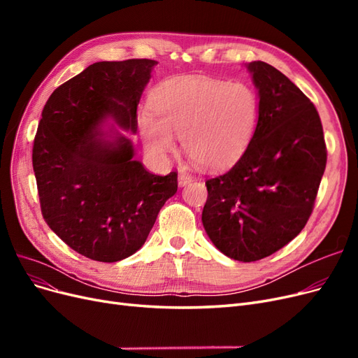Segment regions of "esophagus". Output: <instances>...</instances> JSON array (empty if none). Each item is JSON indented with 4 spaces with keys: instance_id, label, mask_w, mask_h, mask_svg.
<instances>
[{
    "instance_id": "1",
    "label": "esophagus",
    "mask_w": 358,
    "mask_h": 358,
    "mask_svg": "<svg viewBox=\"0 0 358 358\" xmlns=\"http://www.w3.org/2000/svg\"><path fill=\"white\" fill-rule=\"evenodd\" d=\"M192 180V176L191 175H188V173H183V171H180L179 173V176H178V182H179V185L180 187H185V185H188V183Z\"/></svg>"
}]
</instances>
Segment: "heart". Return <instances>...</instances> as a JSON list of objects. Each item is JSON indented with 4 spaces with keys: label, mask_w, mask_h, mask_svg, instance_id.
<instances>
[{
    "label": "heart",
    "mask_w": 358,
    "mask_h": 358,
    "mask_svg": "<svg viewBox=\"0 0 358 358\" xmlns=\"http://www.w3.org/2000/svg\"><path fill=\"white\" fill-rule=\"evenodd\" d=\"M155 112L140 117L149 150L164 155L182 137L185 152L209 170L231 166L254 136L259 96L249 83L212 78H178L162 83L154 96Z\"/></svg>",
    "instance_id": "heart-1"
}]
</instances>
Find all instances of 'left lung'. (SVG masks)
Masks as SVG:
<instances>
[{
    "label": "left lung",
    "instance_id": "obj_1",
    "mask_svg": "<svg viewBox=\"0 0 358 358\" xmlns=\"http://www.w3.org/2000/svg\"><path fill=\"white\" fill-rule=\"evenodd\" d=\"M248 70L259 96L255 131L229 171L206 180L201 215L213 245L243 263L272 255L305 229L327 162L313 103L270 64Z\"/></svg>",
    "mask_w": 358,
    "mask_h": 358
}]
</instances>
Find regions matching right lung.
Instances as JSON below:
<instances>
[{"instance_id":"1","label":"right lung","mask_w":358,"mask_h":358,"mask_svg":"<svg viewBox=\"0 0 358 358\" xmlns=\"http://www.w3.org/2000/svg\"><path fill=\"white\" fill-rule=\"evenodd\" d=\"M152 59L95 62L52 92L32 146L43 218L80 255L115 263L143 246L178 173H149L131 142L99 131L107 117L137 131V104Z\"/></svg>"}]
</instances>
